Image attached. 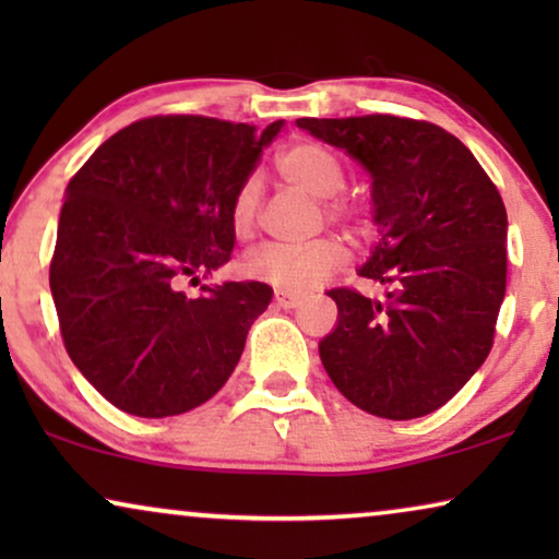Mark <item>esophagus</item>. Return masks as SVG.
<instances>
[{"mask_svg": "<svg viewBox=\"0 0 559 559\" xmlns=\"http://www.w3.org/2000/svg\"><path fill=\"white\" fill-rule=\"evenodd\" d=\"M274 302H277L280 308H285V310L297 308V305H300V295L287 293V289H274Z\"/></svg>", "mask_w": 559, "mask_h": 559, "instance_id": "1", "label": "esophagus"}]
</instances>
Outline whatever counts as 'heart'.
I'll return each mask as SVG.
<instances>
[{
    "mask_svg": "<svg viewBox=\"0 0 559 559\" xmlns=\"http://www.w3.org/2000/svg\"><path fill=\"white\" fill-rule=\"evenodd\" d=\"M277 170L289 186L300 188L318 201H323V213L333 224L364 228L366 216L358 203L338 198L346 188V167L331 150L318 142H297L277 157ZM259 209H262V182L249 175L234 190L228 205V224L236 239H249L257 228ZM348 249L338 239H318L308 247H282L266 243L247 254L243 272L251 280L270 282L287 293H308L346 270Z\"/></svg>",
    "mask_w": 559,
    "mask_h": 559,
    "instance_id": "heart-1",
    "label": "heart"
}]
</instances>
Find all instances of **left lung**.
Masks as SVG:
<instances>
[{"instance_id": "8db88e82", "label": "left lung", "mask_w": 559, "mask_h": 559, "mask_svg": "<svg viewBox=\"0 0 559 559\" xmlns=\"http://www.w3.org/2000/svg\"><path fill=\"white\" fill-rule=\"evenodd\" d=\"M371 175L379 243L358 274L386 300L335 287L320 361L358 409L415 419L461 392L491 354L507 293V209L478 159L438 124L392 114L297 119Z\"/></svg>"}]
</instances>
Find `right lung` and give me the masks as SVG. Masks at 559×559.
<instances>
[{
	"label": "right lung",
	"instance_id": "right-lung-1",
	"mask_svg": "<svg viewBox=\"0 0 559 559\" xmlns=\"http://www.w3.org/2000/svg\"><path fill=\"white\" fill-rule=\"evenodd\" d=\"M280 129L140 119L68 182L50 293L68 356L114 407L182 415L231 377L272 287L224 282L190 297L182 285L231 259V195Z\"/></svg>",
	"mask_w": 559,
	"mask_h": 559
}]
</instances>
